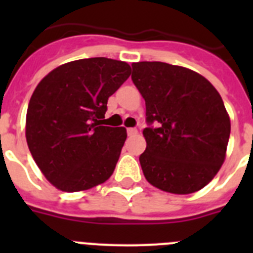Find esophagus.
<instances>
[{
    "label": "esophagus",
    "mask_w": 253,
    "mask_h": 253,
    "mask_svg": "<svg viewBox=\"0 0 253 253\" xmlns=\"http://www.w3.org/2000/svg\"><path fill=\"white\" fill-rule=\"evenodd\" d=\"M126 131H128L129 137H134V135H137L138 133V130L135 128H128L126 129Z\"/></svg>",
    "instance_id": "obj_1"
}]
</instances>
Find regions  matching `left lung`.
<instances>
[{
  "label": "left lung",
  "mask_w": 253,
  "mask_h": 253,
  "mask_svg": "<svg viewBox=\"0 0 253 253\" xmlns=\"http://www.w3.org/2000/svg\"><path fill=\"white\" fill-rule=\"evenodd\" d=\"M131 81L146 101L147 148L139 162L147 181L172 194H191L224 162L231 120L207 78L163 62L131 64Z\"/></svg>",
  "instance_id": "1"
}]
</instances>
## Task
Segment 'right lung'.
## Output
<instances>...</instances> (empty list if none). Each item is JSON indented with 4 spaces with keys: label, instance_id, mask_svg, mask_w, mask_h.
Instances as JSON below:
<instances>
[{
    "label": "right lung",
    "instance_id": "add662e5",
    "mask_svg": "<svg viewBox=\"0 0 253 253\" xmlns=\"http://www.w3.org/2000/svg\"><path fill=\"white\" fill-rule=\"evenodd\" d=\"M130 73L122 60L87 58L62 64L39 82L26 113V142L57 189L88 190L113 175L126 130L101 124L107 100Z\"/></svg>",
    "mask_w": 253,
    "mask_h": 253
}]
</instances>
